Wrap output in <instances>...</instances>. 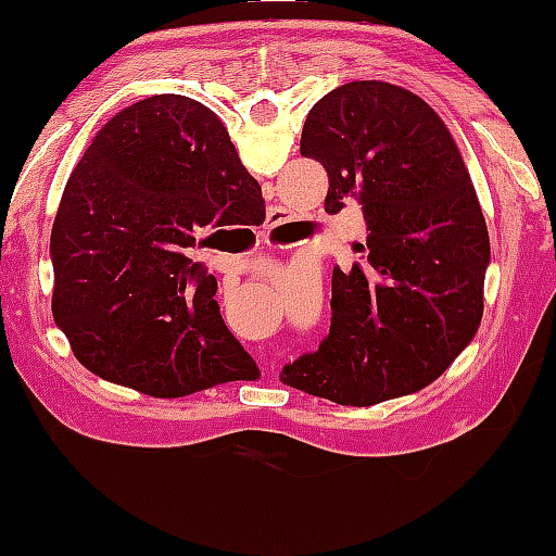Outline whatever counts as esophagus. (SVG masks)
<instances>
[{
	"instance_id": "1",
	"label": "esophagus",
	"mask_w": 556,
	"mask_h": 556,
	"mask_svg": "<svg viewBox=\"0 0 556 556\" xmlns=\"http://www.w3.org/2000/svg\"><path fill=\"white\" fill-rule=\"evenodd\" d=\"M285 225H287L285 208H271L269 219H266V229H264V232H261V242H264V245L282 248L274 238H277V232H279V229H282ZM274 374H277V366H274V361H269V363H266V376H274Z\"/></svg>"
}]
</instances>
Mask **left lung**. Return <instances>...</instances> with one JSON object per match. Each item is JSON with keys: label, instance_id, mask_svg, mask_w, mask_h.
Instances as JSON below:
<instances>
[{"label": "left lung", "instance_id": "obj_1", "mask_svg": "<svg viewBox=\"0 0 556 556\" xmlns=\"http://www.w3.org/2000/svg\"><path fill=\"white\" fill-rule=\"evenodd\" d=\"M300 154L327 169V214L361 203L366 266H337L329 337L279 379L358 407L429 387L478 331L489 266L455 138L420 96L353 80L316 101Z\"/></svg>", "mask_w": 556, "mask_h": 556}]
</instances>
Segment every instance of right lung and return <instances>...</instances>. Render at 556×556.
<instances>
[{
    "label": "right lung",
    "mask_w": 556,
    "mask_h": 556,
    "mask_svg": "<svg viewBox=\"0 0 556 556\" xmlns=\"http://www.w3.org/2000/svg\"><path fill=\"white\" fill-rule=\"evenodd\" d=\"M264 216L261 185L201 101L159 93L114 114L52 227V314L75 358L151 397L258 379L188 248L203 229Z\"/></svg>",
    "instance_id": "right-lung-1"
}]
</instances>
